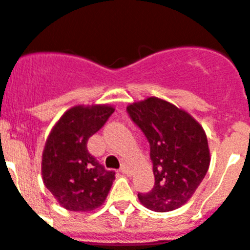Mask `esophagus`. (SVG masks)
<instances>
[{
    "label": "esophagus",
    "instance_id": "obj_1",
    "mask_svg": "<svg viewBox=\"0 0 250 250\" xmlns=\"http://www.w3.org/2000/svg\"><path fill=\"white\" fill-rule=\"evenodd\" d=\"M120 173H123V174H130L131 173V171H130V167H127V165H123V167H121V169H120Z\"/></svg>",
    "mask_w": 250,
    "mask_h": 250
}]
</instances>
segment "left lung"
I'll return each mask as SVG.
<instances>
[{
    "mask_svg": "<svg viewBox=\"0 0 250 250\" xmlns=\"http://www.w3.org/2000/svg\"><path fill=\"white\" fill-rule=\"evenodd\" d=\"M132 121L150 144L155 185L138 194L140 203L159 213L184 205L194 195L210 165L204 129L187 110L150 96L127 106Z\"/></svg>",
    "mask_w": 250,
    "mask_h": 250,
    "instance_id": "8db88e82",
    "label": "left lung"
}]
</instances>
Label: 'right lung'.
I'll return each mask as SVG.
<instances>
[{"label":"right lung","mask_w":250,"mask_h":250,"mask_svg":"<svg viewBox=\"0 0 250 250\" xmlns=\"http://www.w3.org/2000/svg\"><path fill=\"white\" fill-rule=\"evenodd\" d=\"M115 111L109 104L75 105L56 121L42 151L41 175L60 205L91 211L104 204L115 180L87 150V140Z\"/></svg>","instance_id":"obj_1"}]
</instances>
